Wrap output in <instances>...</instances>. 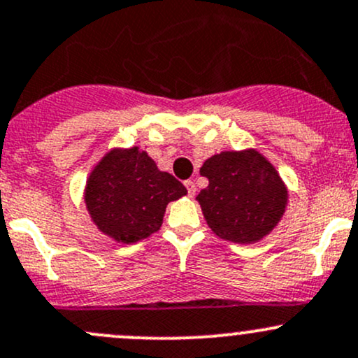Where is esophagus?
Wrapping results in <instances>:
<instances>
[{
	"instance_id": "34e87169",
	"label": "esophagus",
	"mask_w": 358,
	"mask_h": 358,
	"mask_svg": "<svg viewBox=\"0 0 358 358\" xmlns=\"http://www.w3.org/2000/svg\"><path fill=\"white\" fill-rule=\"evenodd\" d=\"M185 187H187V190H188V197H194L195 192H197V188H195V182H194V180H187Z\"/></svg>"
}]
</instances>
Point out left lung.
Instances as JSON below:
<instances>
[{"instance_id": "obj_1", "label": "left lung", "mask_w": 358, "mask_h": 358, "mask_svg": "<svg viewBox=\"0 0 358 358\" xmlns=\"http://www.w3.org/2000/svg\"><path fill=\"white\" fill-rule=\"evenodd\" d=\"M200 175L209 185L197 202L212 233L236 245H255L284 217L289 188L255 148L222 151L203 161Z\"/></svg>"}]
</instances>
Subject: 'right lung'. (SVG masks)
Masks as SVG:
<instances>
[{"label": "right lung", "instance_id": "add662e5", "mask_svg": "<svg viewBox=\"0 0 358 358\" xmlns=\"http://www.w3.org/2000/svg\"><path fill=\"white\" fill-rule=\"evenodd\" d=\"M183 195L187 188L134 146L112 148L101 156L90 171L83 199L101 234L132 245L156 233L168 203Z\"/></svg>", "mask_w": 358, "mask_h": 358}]
</instances>
